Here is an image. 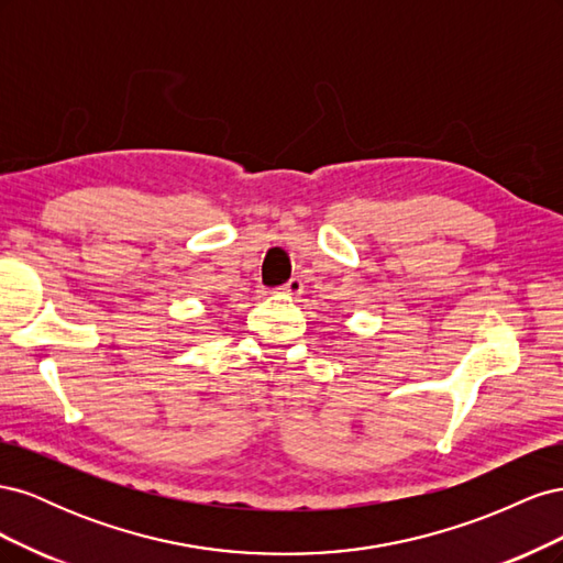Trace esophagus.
I'll use <instances>...</instances> for the list:
<instances>
[{
	"instance_id": "esophagus-1",
	"label": "esophagus",
	"mask_w": 563,
	"mask_h": 563,
	"mask_svg": "<svg viewBox=\"0 0 563 563\" xmlns=\"http://www.w3.org/2000/svg\"><path fill=\"white\" fill-rule=\"evenodd\" d=\"M279 294H284V296H291V298L300 296V294H302V282H300L298 277L288 279V282H286V284L279 288Z\"/></svg>"
}]
</instances>
